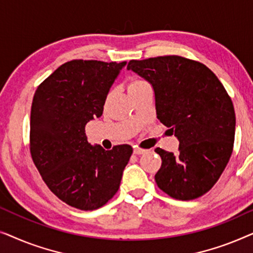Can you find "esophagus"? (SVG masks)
Here are the masks:
<instances>
[{
  "label": "esophagus",
  "instance_id": "1",
  "mask_svg": "<svg viewBox=\"0 0 253 253\" xmlns=\"http://www.w3.org/2000/svg\"><path fill=\"white\" fill-rule=\"evenodd\" d=\"M146 152H147L146 150H143V148H139V147H134V150H133V153L137 155L144 154V153H146Z\"/></svg>",
  "mask_w": 253,
  "mask_h": 253
}]
</instances>
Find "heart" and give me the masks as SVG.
Instances as JSON below:
<instances>
[{
    "label": "heart",
    "mask_w": 253,
    "mask_h": 253,
    "mask_svg": "<svg viewBox=\"0 0 253 253\" xmlns=\"http://www.w3.org/2000/svg\"><path fill=\"white\" fill-rule=\"evenodd\" d=\"M148 84L144 81V79L132 78L129 83H127V92H129V94H131V93L138 91V89H140L141 87H144V86Z\"/></svg>",
    "instance_id": "b5f03b06"
}]
</instances>
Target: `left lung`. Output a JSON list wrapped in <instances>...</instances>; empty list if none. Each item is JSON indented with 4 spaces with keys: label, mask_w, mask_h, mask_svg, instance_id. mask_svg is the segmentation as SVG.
<instances>
[{
    "label": "left lung",
    "mask_w": 253,
    "mask_h": 253,
    "mask_svg": "<svg viewBox=\"0 0 253 253\" xmlns=\"http://www.w3.org/2000/svg\"><path fill=\"white\" fill-rule=\"evenodd\" d=\"M126 69L153 86L157 117L179 141L177 154L155 148L158 186L178 200L205 195L233 153L236 117L226 88L206 65L177 55L132 60Z\"/></svg>",
    "instance_id": "1"
}]
</instances>
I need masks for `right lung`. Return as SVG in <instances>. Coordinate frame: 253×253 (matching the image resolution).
<instances>
[{
  "instance_id": "obj_1",
  "label": "right lung",
  "mask_w": 253,
  "mask_h": 253,
  "mask_svg": "<svg viewBox=\"0 0 253 253\" xmlns=\"http://www.w3.org/2000/svg\"><path fill=\"white\" fill-rule=\"evenodd\" d=\"M126 62L72 60L38 86L31 107L30 151L57 198L83 211L105 205L120 188L132 154L129 145L106 151L87 141L85 126L100 117Z\"/></svg>"
}]
</instances>
